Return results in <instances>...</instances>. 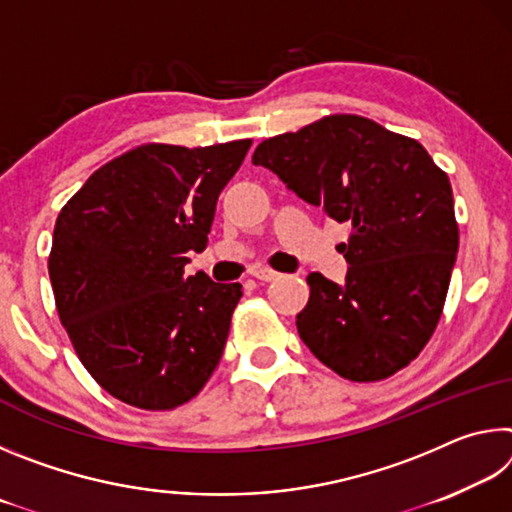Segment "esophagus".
<instances>
[{"label":"esophagus","mask_w":512,"mask_h":512,"mask_svg":"<svg viewBox=\"0 0 512 512\" xmlns=\"http://www.w3.org/2000/svg\"><path fill=\"white\" fill-rule=\"evenodd\" d=\"M253 277H257V280H262V282H273V280H277V277H280V273H275L266 266H257V268H253Z\"/></svg>","instance_id":"esophagus-1"}]
</instances>
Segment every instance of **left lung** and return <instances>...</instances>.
<instances>
[{
	"mask_svg": "<svg viewBox=\"0 0 512 512\" xmlns=\"http://www.w3.org/2000/svg\"><path fill=\"white\" fill-rule=\"evenodd\" d=\"M253 164L339 223L345 280L309 273L296 318L314 357L350 381H377L418 357L443 314L458 253L452 185L411 137L332 115L264 140Z\"/></svg>",
	"mask_w": 512,
	"mask_h": 512,
	"instance_id": "obj_1",
	"label": "left lung"
}]
</instances>
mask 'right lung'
Segmentation results:
<instances>
[{
	"label": "right lung",
	"instance_id": "1",
	"mask_svg": "<svg viewBox=\"0 0 512 512\" xmlns=\"http://www.w3.org/2000/svg\"><path fill=\"white\" fill-rule=\"evenodd\" d=\"M250 140L146 144L94 171L58 214L49 255L60 323L117 400L167 411L219 366L241 284L187 275Z\"/></svg>",
	"mask_w": 512,
	"mask_h": 512
}]
</instances>
